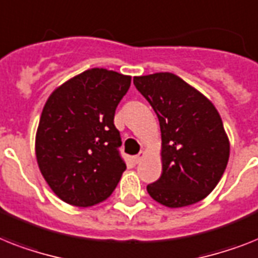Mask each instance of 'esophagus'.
<instances>
[{
    "label": "esophagus",
    "instance_id": "1",
    "mask_svg": "<svg viewBox=\"0 0 258 258\" xmlns=\"http://www.w3.org/2000/svg\"><path fill=\"white\" fill-rule=\"evenodd\" d=\"M144 156H146V152H144V151H140L139 154L136 155L135 158H134V160H135L136 164L142 162V160H143V159H144Z\"/></svg>",
    "mask_w": 258,
    "mask_h": 258
}]
</instances>
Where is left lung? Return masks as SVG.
<instances>
[{"label": "left lung", "instance_id": "1", "mask_svg": "<svg viewBox=\"0 0 258 258\" xmlns=\"http://www.w3.org/2000/svg\"><path fill=\"white\" fill-rule=\"evenodd\" d=\"M134 85L156 112L162 131L163 172L148 184V194L169 208L200 202L215 189L229 159L219 111L172 73L134 77Z\"/></svg>", "mask_w": 258, "mask_h": 258}]
</instances>
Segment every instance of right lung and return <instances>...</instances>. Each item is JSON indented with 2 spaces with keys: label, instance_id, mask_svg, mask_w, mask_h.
<instances>
[{
  "label": "right lung",
  "instance_id": "1",
  "mask_svg": "<svg viewBox=\"0 0 258 258\" xmlns=\"http://www.w3.org/2000/svg\"><path fill=\"white\" fill-rule=\"evenodd\" d=\"M130 75L90 69L56 87L46 100L35 134L39 171L68 204L93 207L110 198L125 164L115 110Z\"/></svg>",
  "mask_w": 258,
  "mask_h": 258
}]
</instances>
